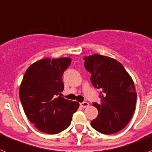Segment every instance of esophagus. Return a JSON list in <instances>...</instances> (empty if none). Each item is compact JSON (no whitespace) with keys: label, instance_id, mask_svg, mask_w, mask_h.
I'll return each mask as SVG.
<instances>
[{"label":"esophagus","instance_id":"34e87169","mask_svg":"<svg viewBox=\"0 0 152 152\" xmlns=\"http://www.w3.org/2000/svg\"><path fill=\"white\" fill-rule=\"evenodd\" d=\"M80 106H81L82 108H86L89 106V103H88L87 102H81V103H80Z\"/></svg>","mask_w":152,"mask_h":152}]
</instances>
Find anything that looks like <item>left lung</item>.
I'll return each mask as SVG.
<instances>
[{"label":"left lung","mask_w":152,"mask_h":152,"mask_svg":"<svg viewBox=\"0 0 152 152\" xmlns=\"http://www.w3.org/2000/svg\"><path fill=\"white\" fill-rule=\"evenodd\" d=\"M83 59L92 86L101 90V102L92 104L98 109V116L91 125L102 134L118 132L129 123L135 108L137 93L132 79L113 58L94 54Z\"/></svg>","instance_id":"8db88e82"}]
</instances>
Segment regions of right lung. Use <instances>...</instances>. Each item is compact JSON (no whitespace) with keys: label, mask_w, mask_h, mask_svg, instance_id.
<instances>
[{"label":"right lung","mask_w":152,"mask_h":152,"mask_svg":"<svg viewBox=\"0 0 152 152\" xmlns=\"http://www.w3.org/2000/svg\"><path fill=\"white\" fill-rule=\"evenodd\" d=\"M69 57L43 59L30 65L25 72L20 99L30 122L40 132L57 134L68 127L80 104L64 99L63 72L70 65Z\"/></svg>","instance_id":"1"}]
</instances>
